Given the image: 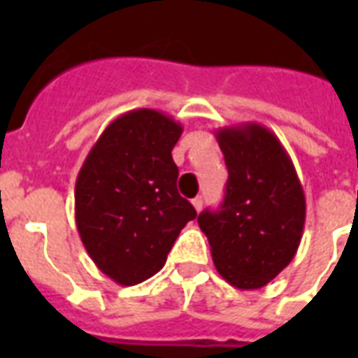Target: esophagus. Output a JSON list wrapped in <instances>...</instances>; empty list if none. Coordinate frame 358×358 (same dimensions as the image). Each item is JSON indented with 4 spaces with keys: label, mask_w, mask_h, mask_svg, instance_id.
<instances>
[{
    "label": "esophagus",
    "mask_w": 358,
    "mask_h": 358,
    "mask_svg": "<svg viewBox=\"0 0 358 358\" xmlns=\"http://www.w3.org/2000/svg\"><path fill=\"white\" fill-rule=\"evenodd\" d=\"M191 202H193V206H195V210H196V212H201V210H202V206H204V199H202L201 195H199V196H195V199H193V201H191Z\"/></svg>",
    "instance_id": "34e87169"
}]
</instances>
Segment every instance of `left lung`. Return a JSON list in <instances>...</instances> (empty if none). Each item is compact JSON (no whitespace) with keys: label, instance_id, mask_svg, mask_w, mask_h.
<instances>
[{"label":"left lung","instance_id":"obj_1","mask_svg":"<svg viewBox=\"0 0 358 358\" xmlns=\"http://www.w3.org/2000/svg\"><path fill=\"white\" fill-rule=\"evenodd\" d=\"M215 139L229 169L217 212L199 215L219 275L238 289L271 282L299 249L306 201L292 157L258 122L227 126Z\"/></svg>","mask_w":358,"mask_h":358}]
</instances>
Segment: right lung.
<instances>
[{
  "label": "right lung",
  "instance_id": "add662e5",
  "mask_svg": "<svg viewBox=\"0 0 358 358\" xmlns=\"http://www.w3.org/2000/svg\"><path fill=\"white\" fill-rule=\"evenodd\" d=\"M184 128L156 109L108 124L76 178V224L92 262L120 286L156 275L196 217L176 189L173 148Z\"/></svg>",
  "mask_w": 358,
  "mask_h": 358
}]
</instances>
